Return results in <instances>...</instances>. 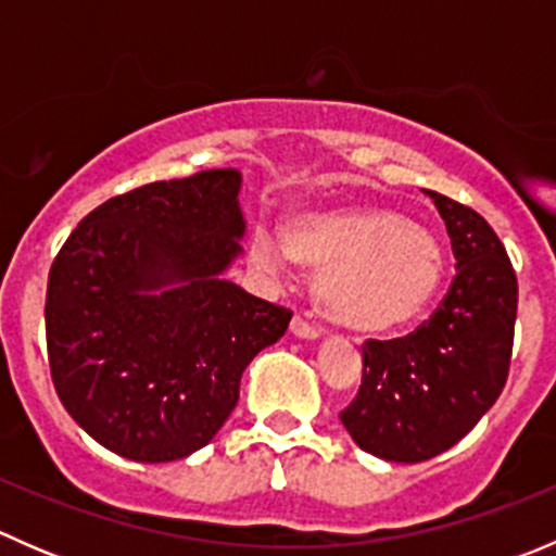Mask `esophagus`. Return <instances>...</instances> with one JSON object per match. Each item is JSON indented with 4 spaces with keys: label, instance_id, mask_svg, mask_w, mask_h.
I'll return each instance as SVG.
<instances>
[{
    "label": "esophagus",
    "instance_id": "1",
    "mask_svg": "<svg viewBox=\"0 0 556 556\" xmlns=\"http://www.w3.org/2000/svg\"><path fill=\"white\" fill-rule=\"evenodd\" d=\"M290 333H293L295 339H306V341L319 339V330L306 323L304 317H293V323H290Z\"/></svg>",
    "mask_w": 556,
    "mask_h": 556
}]
</instances>
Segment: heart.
Segmentation results:
<instances>
[{"mask_svg": "<svg viewBox=\"0 0 556 556\" xmlns=\"http://www.w3.org/2000/svg\"><path fill=\"white\" fill-rule=\"evenodd\" d=\"M317 274V301L341 328L392 333L422 317L444 274L439 239L401 210L339 204L299 212L285 244L266 228L252 237V261L279 271L285 257Z\"/></svg>", "mask_w": 556, "mask_h": 556, "instance_id": "b5f03b06", "label": "heart"}]
</instances>
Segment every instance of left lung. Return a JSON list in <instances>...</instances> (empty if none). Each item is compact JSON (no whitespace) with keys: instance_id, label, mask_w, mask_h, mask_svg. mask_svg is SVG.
<instances>
[{"instance_id":"1","label":"left lung","mask_w":556,"mask_h":556,"mask_svg":"<svg viewBox=\"0 0 556 556\" xmlns=\"http://www.w3.org/2000/svg\"><path fill=\"white\" fill-rule=\"evenodd\" d=\"M454 252V279L428 323L392 341H366L363 382L341 422L363 452L425 463L452 450L497 401L517 323V274L490 223L435 190Z\"/></svg>"}]
</instances>
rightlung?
Masks as SVG:
<instances>
[{
  "label": "right lung",
  "mask_w": 556,
  "mask_h": 556,
  "mask_svg": "<svg viewBox=\"0 0 556 556\" xmlns=\"http://www.w3.org/2000/svg\"><path fill=\"white\" fill-rule=\"evenodd\" d=\"M242 174L210 169L115 195L55 255L45 333L55 392L93 441L172 463L215 439L244 368L293 312L223 274L242 255Z\"/></svg>",
  "instance_id": "add662e5"
}]
</instances>
